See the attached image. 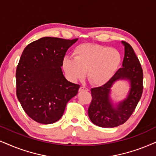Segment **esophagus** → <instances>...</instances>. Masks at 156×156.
I'll use <instances>...</instances> for the list:
<instances>
[{
    "label": "esophagus",
    "mask_w": 156,
    "mask_h": 156,
    "mask_svg": "<svg viewBox=\"0 0 156 156\" xmlns=\"http://www.w3.org/2000/svg\"><path fill=\"white\" fill-rule=\"evenodd\" d=\"M83 90H88V88L84 86H80L79 88V91H83Z\"/></svg>",
    "instance_id": "obj_1"
}]
</instances>
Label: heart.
<instances>
[{
	"label": "heart",
	"instance_id": "b5f03b06",
	"mask_svg": "<svg viewBox=\"0 0 156 156\" xmlns=\"http://www.w3.org/2000/svg\"><path fill=\"white\" fill-rule=\"evenodd\" d=\"M75 59L63 60V69L72 80L87 78L94 86L107 83L115 76L122 63V55L115 49L98 44H84L73 50Z\"/></svg>",
	"mask_w": 156,
	"mask_h": 156
}]
</instances>
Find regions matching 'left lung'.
Here are the masks:
<instances>
[{
    "instance_id": "8db88e82",
    "label": "left lung",
    "mask_w": 156,
    "mask_h": 156,
    "mask_svg": "<svg viewBox=\"0 0 156 156\" xmlns=\"http://www.w3.org/2000/svg\"><path fill=\"white\" fill-rule=\"evenodd\" d=\"M125 58L119 68L107 83L90 89L92 99L88 109L90 121L101 127H115L122 125L130 117L140 99L143 90V72L140 62L133 47L124 41ZM119 79L131 81V90L126 100L114 108L109 100L110 88Z\"/></svg>"
}]
</instances>
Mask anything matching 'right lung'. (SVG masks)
Here are the masks:
<instances>
[{"mask_svg": "<svg viewBox=\"0 0 156 156\" xmlns=\"http://www.w3.org/2000/svg\"><path fill=\"white\" fill-rule=\"evenodd\" d=\"M78 39L42 37L23 50L16 71V96L23 109L38 123L60 119L80 86L65 78L61 66L68 48Z\"/></svg>", "mask_w": 156, "mask_h": 156, "instance_id": "right-lung-1", "label": "right lung"}]
</instances>
